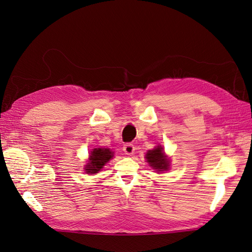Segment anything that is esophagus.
I'll list each match as a JSON object with an SVG mask.
<instances>
[{
	"label": "esophagus",
	"mask_w": 252,
	"mask_h": 252,
	"mask_svg": "<svg viewBox=\"0 0 252 252\" xmlns=\"http://www.w3.org/2000/svg\"><path fill=\"white\" fill-rule=\"evenodd\" d=\"M123 150L126 155L131 156L133 152H134V146L131 143H126L124 146H123Z\"/></svg>",
	"instance_id": "1"
}]
</instances>
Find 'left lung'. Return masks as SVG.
Returning <instances> with one entry per match:
<instances>
[{
	"instance_id": "obj_1",
	"label": "left lung",
	"mask_w": 252,
	"mask_h": 252,
	"mask_svg": "<svg viewBox=\"0 0 252 252\" xmlns=\"http://www.w3.org/2000/svg\"><path fill=\"white\" fill-rule=\"evenodd\" d=\"M146 158L150 166L157 169V171H163L168 169L169 162L166 158L163 148L161 146H158L154 150H149L146 155Z\"/></svg>"
}]
</instances>
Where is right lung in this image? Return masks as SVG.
<instances>
[{
  "label": "right lung",
  "instance_id": "obj_1",
  "mask_svg": "<svg viewBox=\"0 0 252 252\" xmlns=\"http://www.w3.org/2000/svg\"><path fill=\"white\" fill-rule=\"evenodd\" d=\"M112 152L107 148H95L89 157V163L86 165V172L94 174L100 171L103 166L112 158Z\"/></svg>",
  "mask_w": 252,
  "mask_h": 252
}]
</instances>
